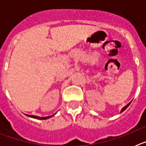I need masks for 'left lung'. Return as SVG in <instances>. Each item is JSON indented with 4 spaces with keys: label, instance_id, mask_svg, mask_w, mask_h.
Masks as SVG:
<instances>
[{
    "label": "left lung",
    "instance_id": "obj_1",
    "mask_svg": "<svg viewBox=\"0 0 146 146\" xmlns=\"http://www.w3.org/2000/svg\"><path fill=\"white\" fill-rule=\"evenodd\" d=\"M131 104V102H130V103H129V104H127V105H126V106H125L124 108H122V110H121V113H122V112H123V111H124L125 110H126V108H128L129 106V104Z\"/></svg>",
    "mask_w": 146,
    "mask_h": 146
}]
</instances>
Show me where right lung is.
<instances>
[{
  "label": "right lung",
  "mask_w": 146,
  "mask_h": 146,
  "mask_svg": "<svg viewBox=\"0 0 146 146\" xmlns=\"http://www.w3.org/2000/svg\"><path fill=\"white\" fill-rule=\"evenodd\" d=\"M28 116L29 117H31V118H36V119H39V120H45V119H47V118H50V117L53 116V115H51V116H47V117H38V116H36V115H26Z\"/></svg>",
  "instance_id": "1"
}]
</instances>
